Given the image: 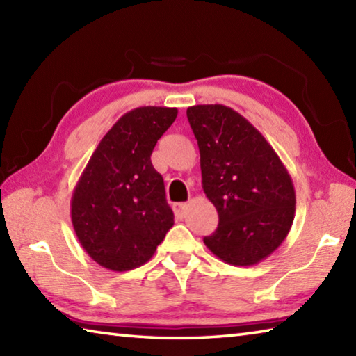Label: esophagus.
I'll return each mask as SVG.
<instances>
[{
  "label": "esophagus",
  "instance_id": "obj_1",
  "mask_svg": "<svg viewBox=\"0 0 356 356\" xmlns=\"http://www.w3.org/2000/svg\"><path fill=\"white\" fill-rule=\"evenodd\" d=\"M186 209H188V204H185V202L172 204V210H174V213H176L177 218H184L186 213Z\"/></svg>",
  "mask_w": 356,
  "mask_h": 356
}]
</instances>
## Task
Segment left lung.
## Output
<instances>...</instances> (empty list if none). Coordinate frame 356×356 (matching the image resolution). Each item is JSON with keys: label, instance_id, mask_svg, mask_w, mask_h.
Returning a JSON list of instances; mask_svg holds the SVG:
<instances>
[{"label": "left lung", "instance_id": "left-lung-1", "mask_svg": "<svg viewBox=\"0 0 356 356\" xmlns=\"http://www.w3.org/2000/svg\"><path fill=\"white\" fill-rule=\"evenodd\" d=\"M186 118L200 146L202 190L218 212V227L204 243L226 264H259L291 231V174L261 131L232 108L195 105Z\"/></svg>", "mask_w": 356, "mask_h": 356}]
</instances>
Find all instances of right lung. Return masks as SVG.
I'll list each match as a JSON object with an SVG mask.
<instances>
[{"instance_id":"obj_1","label":"right lung","mask_w":356,"mask_h":356,"mask_svg":"<svg viewBox=\"0 0 356 356\" xmlns=\"http://www.w3.org/2000/svg\"><path fill=\"white\" fill-rule=\"evenodd\" d=\"M177 108L140 106L102 138L74 190L70 216L78 242L102 267L127 272L154 256L174 225L165 184L150 155Z\"/></svg>"}]
</instances>
